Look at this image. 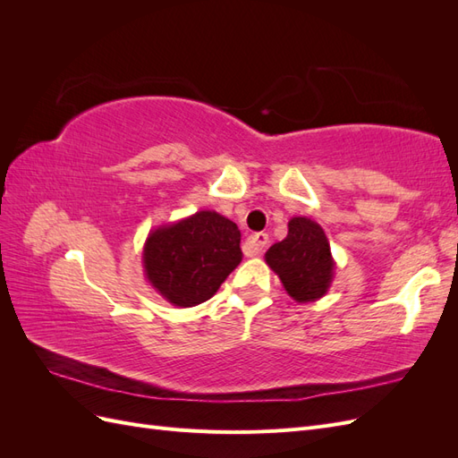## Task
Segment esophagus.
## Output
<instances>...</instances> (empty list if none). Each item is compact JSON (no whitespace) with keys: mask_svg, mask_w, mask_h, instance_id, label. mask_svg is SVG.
Instances as JSON below:
<instances>
[{"mask_svg":"<svg viewBox=\"0 0 458 458\" xmlns=\"http://www.w3.org/2000/svg\"><path fill=\"white\" fill-rule=\"evenodd\" d=\"M267 242H269V237H267L266 233L250 234V237H248L246 242H244V252H246V256H259Z\"/></svg>","mask_w":458,"mask_h":458,"instance_id":"esophagus-1","label":"esophagus"}]
</instances>
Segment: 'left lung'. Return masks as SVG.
<instances>
[{
  "label": "left lung",
  "mask_w": 458,
  "mask_h": 458,
  "mask_svg": "<svg viewBox=\"0 0 458 458\" xmlns=\"http://www.w3.org/2000/svg\"><path fill=\"white\" fill-rule=\"evenodd\" d=\"M266 263L281 279L286 294L298 303L323 298L336 269L323 227L303 216L288 221L286 239L269 248Z\"/></svg>",
  "instance_id": "obj_1"
}]
</instances>
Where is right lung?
I'll use <instances>...</instances> for the list:
<instances>
[{
  "mask_svg": "<svg viewBox=\"0 0 458 458\" xmlns=\"http://www.w3.org/2000/svg\"><path fill=\"white\" fill-rule=\"evenodd\" d=\"M241 261L237 224L214 210L158 225L143 246L147 281L177 308L210 300Z\"/></svg>",
  "mask_w": 458,
  "mask_h": 458,
  "instance_id": "add662e5",
  "label": "right lung"
}]
</instances>
